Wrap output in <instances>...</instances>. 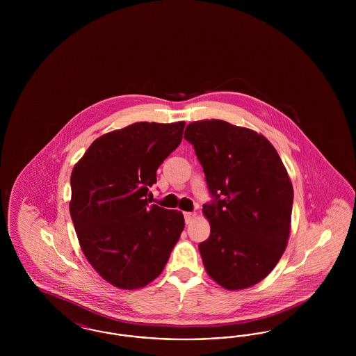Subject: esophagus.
<instances>
[{"mask_svg": "<svg viewBox=\"0 0 356 356\" xmlns=\"http://www.w3.org/2000/svg\"><path fill=\"white\" fill-rule=\"evenodd\" d=\"M184 218H186V224H191L192 221L195 220L196 213H195V212H186V213H184Z\"/></svg>", "mask_w": 356, "mask_h": 356, "instance_id": "obj_1", "label": "esophagus"}]
</instances>
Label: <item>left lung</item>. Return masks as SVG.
<instances>
[{"instance_id":"1","label":"left lung","mask_w":356,"mask_h":356,"mask_svg":"<svg viewBox=\"0 0 356 356\" xmlns=\"http://www.w3.org/2000/svg\"><path fill=\"white\" fill-rule=\"evenodd\" d=\"M203 165L211 235L199 244L209 277L229 291L270 275L287 247L293 188L271 143L250 128L200 120L184 132Z\"/></svg>"}]
</instances>
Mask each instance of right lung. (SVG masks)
I'll return each instance as SVG.
<instances>
[{
    "label": "right lung",
    "instance_id": "obj_1",
    "mask_svg": "<svg viewBox=\"0 0 356 356\" xmlns=\"http://www.w3.org/2000/svg\"><path fill=\"white\" fill-rule=\"evenodd\" d=\"M186 122H135L96 138L70 175V218L86 260L121 289L145 287L164 270L184 229L180 211L149 205L156 170Z\"/></svg>",
    "mask_w": 356,
    "mask_h": 356
}]
</instances>
